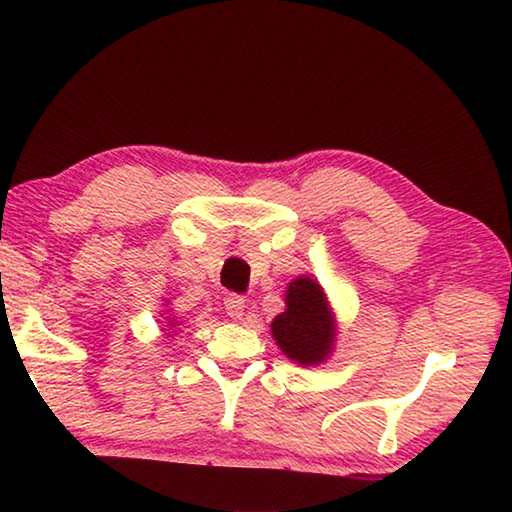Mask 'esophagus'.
<instances>
[{
	"mask_svg": "<svg viewBox=\"0 0 512 512\" xmlns=\"http://www.w3.org/2000/svg\"><path fill=\"white\" fill-rule=\"evenodd\" d=\"M224 306H226V313L230 315V318H241L246 309V300L237 293H230V295H226Z\"/></svg>",
	"mask_w": 512,
	"mask_h": 512,
	"instance_id": "1",
	"label": "esophagus"
}]
</instances>
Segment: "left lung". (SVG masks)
I'll return each instance as SVG.
<instances>
[{
	"instance_id": "obj_1",
	"label": "left lung",
	"mask_w": 512,
	"mask_h": 512,
	"mask_svg": "<svg viewBox=\"0 0 512 512\" xmlns=\"http://www.w3.org/2000/svg\"><path fill=\"white\" fill-rule=\"evenodd\" d=\"M277 345L300 365H315L333 347V322L320 284L300 277L286 293V311L271 324Z\"/></svg>"
}]
</instances>
